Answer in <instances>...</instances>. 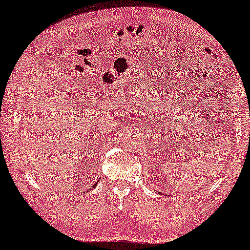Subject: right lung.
<instances>
[{"mask_svg":"<svg viewBox=\"0 0 250 250\" xmlns=\"http://www.w3.org/2000/svg\"><path fill=\"white\" fill-rule=\"evenodd\" d=\"M95 185H96V184H95ZM95 185H93V187H95ZM93 187H92V188H93ZM90 189H91V188H90Z\"/></svg>","mask_w":250,"mask_h":250,"instance_id":"obj_1","label":"right lung"}]
</instances>
